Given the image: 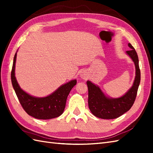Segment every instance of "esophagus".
<instances>
[{"label": "esophagus", "instance_id": "34e87169", "mask_svg": "<svg viewBox=\"0 0 153 153\" xmlns=\"http://www.w3.org/2000/svg\"><path fill=\"white\" fill-rule=\"evenodd\" d=\"M80 77H82V79H87V74H86V72L85 71H82V73H81V74H80Z\"/></svg>", "mask_w": 153, "mask_h": 153}]
</instances>
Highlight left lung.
<instances>
[{
	"instance_id": "1",
	"label": "left lung",
	"mask_w": 153,
	"mask_h": 153,
	"mask_svg": "<svg viewBox=\"0 0 153 153\" xmlns=\"http://www.w3.org/2000/svg\"><path fill=\"white\" fill-rule=\"evenodd\" d=\"M128 47L131 50L126 51L131 58L135 66V77L131 87L125 95L119 98L106 97L100 87L87 81L88 87V105L90 111L94 116L102 119H114L128 112L131 108L137 96L141 80V72L139 66V59L135 48L130 43Z\"/></svg>"
}]
</instances>
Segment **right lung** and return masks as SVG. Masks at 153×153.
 Returning a JSON list of instances; mask_svg holds the SVG:
<instances>
[{
    "label": "right lung",
    "mask_w": 153,
    "mask_h": 153,
    "mask_svg": "<svg viewBox=\"0 0 153 153\" xmlns=\"http://www.w3.org/2000/svg\"><path fill=\"white\" fill-rule=\"evenodd\" d=\"M17 53L13 61L11 81L15 93L23 108L29 115L35 118L48 120L57 118L63 113L67 97L71 89L76 85V79L71 80L60 87L51 95L45 97L30 95L21 89L15 77V66Z\"/></svg>",
    "instance_id": "obj_1"
}]
</instances>
